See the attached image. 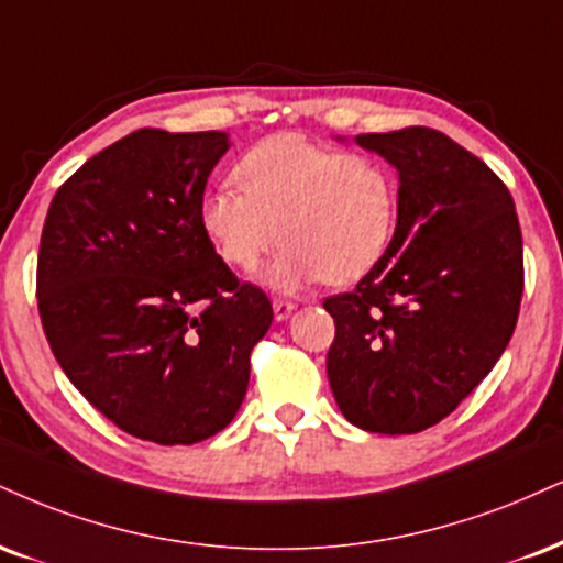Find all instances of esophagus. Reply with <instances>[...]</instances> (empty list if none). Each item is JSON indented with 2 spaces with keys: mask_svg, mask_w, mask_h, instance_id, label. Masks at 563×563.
Listing matches in <instances>:
<instances>
[{
  "mask_svg": "<svg viewBox=\"0 0 563 563\" xmlns=\"http://www.w3.org/2000/svg\"><path fill=\"white\" fill-rule=\"evenodd\" d=\"M294 309H296V303H290V301H283V299L273 301V311H275L277 322H286L288 317L294 314Z\"/></svg>",
  "mask_w": 563,
  "mask_h": 563,
  "instance_id": "esophagus-1",
  "label": "esophagus"
}]
</instances>
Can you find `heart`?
Returning a JSON list of instances; mask_svg holds the SVG:
<instances>
[{"label":"heart","instance_id":"obj_1","mask_svg":"<svg viewBox=\"0 0 563 563\" xmlns=\"http://www.w3.org/2000/svg\"><path fill=\"white\" fill-rule=\"evenodd\" d=\"M238 188L207 191L199 225L228 267L252 273L288 243L264 283L294 294L309 283L349 286L388 254L398 225V178L388 162L277 133L235 165Z\"/></svg>","mask_w":563,"mask_h":563}]
</instances>
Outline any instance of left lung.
Returning <instances> with one entry per match:
<instances>
[{"mask_svg": "<svg viewBox=\"0 0 563 563\" xmlns=\"http://www.w3.org/2000/svg\"><path fill=\"white\" fill-rule=\"evenodd\" d=\"M354 144L396 170L398 225L356 290L324 301L335 320L328 380L351 424L411 435L449 417L509 346L521 230L509 188L445 133L404 128Z\"/></svg>", "mask_w": 563, "mask_h": 563, "instance_id": "left-lung-1", "label": "left lung"}]
</instances>
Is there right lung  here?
I'll list each match as a JSON object with an SVG mask.
<instances>
[{"label": "right lung", "instance_id": "right-lung-1", "mask_svg": "<svg viewBox=\"0 0 563 563\" xmlns=\"http://www.w3.org/2000/svg\"><path fill=\"white\" fill-rule=\"evenodd\" d=\"M222 131L141 128L54 194L38 314L70 383L120 430L191 445L233 422L273 303L239 283L199 225Z\"/></svg>", "mask_w": 563, "mask_h": 563}]
</instances>
